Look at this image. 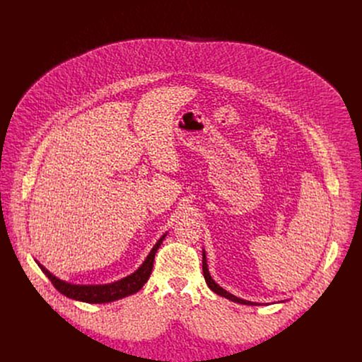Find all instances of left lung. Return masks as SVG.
I'll return each instance as SVG.
<instances>
[{
    "label": "left lung",
    "mask_w": 362,
    "mask_h": 362,
    "mask_svg": "<svg viewBox=\"0 0 362 362\" xmlns=\"http://www.w3.org/2000/svg\"><path fill=\"white\" fill-rule=\"evenodd\" d=\"M202 269H203V276H204V281H206V284H208V286L215 292V293H218V295H221V296H223V298H226V299H229V300H233V302H238V303H243V305H259L257 302H250V300H245V299H242V298H238V296H235V295H232L230 292H228V291H225L222 286H219L214 279H212V276H211V274H209V269H208V264H206V253H204V250H203V261H202Z\"/></svg>",
    "instance_id": "1"
}]
</instances>
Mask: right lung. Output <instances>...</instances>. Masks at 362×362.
<instances>
[{
    "label": "right lung",
    "instance_id": "obj_1",
    "mask_svg": "<svg viewBox=\"0 0 362 362\" xmlns=\"http://www.w3.org/2000/svg\"><path fill=\"white\" fill-rule=\"evenodd\" d=\"M168 233H165L158 242L156 245L153 246V249L150 250V253L147 255V257L144 259V262L140 265V268L117 281L113 284H106V285H74L66 281L59 279L57 276H54L49 271H47L38 261H35L40 267V269L47 275V278L51 281V284L54 285V288L63 293L67 298L80 300V302H87V303H107V302H113L122 298H126L129 295H133L136 292H139L143 285L147 282V279L150 278L151 269H153V262H154V255H156L158 249L160 247L162 242L165 240Z\"/></svg>",
    "mask_w": 362,
    "mask_h": 362
}]
</instances>
